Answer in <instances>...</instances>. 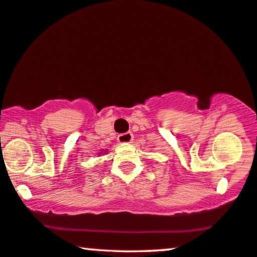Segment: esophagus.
I'll use <instances>...</instances> for the list:
<instances>
[{"instance_id": "esophagus-1", "label": "esophagus", "mask_w": 257, "mask_h": 257, "mask_svg": "<svg viewBox=\"0 0 257 257\" xmlns=\"http://www.w3.org/2000/svg\"><path fill=\"white\" fill-rule=\"evenodd\" d=\"M132 140H133V135L131 132H126L118 136V142L121 144H130L132 143Z\"/></svg>"}]
</instances>
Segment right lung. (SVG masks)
<instances>
[{"mask_svg": "<svg viewBox=\"0 0 257 257\" xmlns=\"http://www.w3.org/2000/svg\"><path fill=\"white\" fill-rule=\"evenodd\" d=\"M101 153H103V151H101V152H99V153H98V156H100V154H101ZM106 153H107V151H106V150H105V151H104V154H106Z\"/></svg>", "mask_w": 257, "mask_h": 257, "instance_id": "obj_1", "label": "right lung"}]
</instances>
